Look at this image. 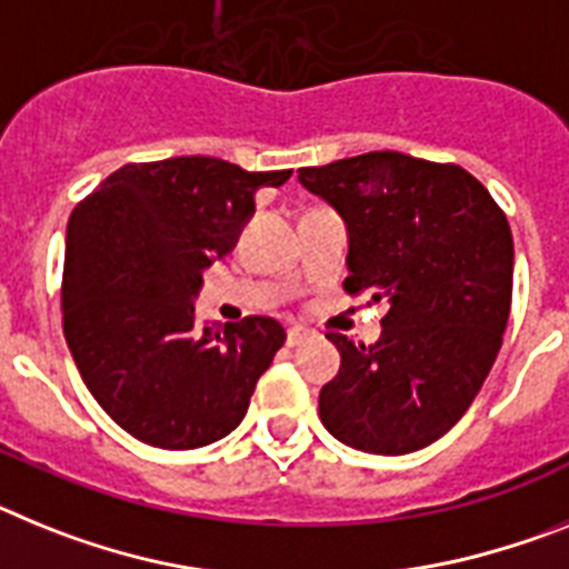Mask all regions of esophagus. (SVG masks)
<instances>
[{
  "instance_id": "1",
  "label": "esophagus",
  "mask_w": 569,
  "mask_h": 569,
  "mask_svg": "<svg viewBox=\"0 0 569 569\" xmlns=\"http://www.w3.org/2000/svg\"><path fill=\"white\" fill-rule=\"evenodd\" d=\"M312 338V332L309 329H303V326H291L289 332H286V346H300L303 340Z\"/></svg>"
}]
</instances>
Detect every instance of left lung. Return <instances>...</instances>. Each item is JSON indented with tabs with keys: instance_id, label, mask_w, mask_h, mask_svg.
<instances>
[{
	"instance_id": "8db88e82",
	"label": "left lung",
	"mask_w": 569,
	"mask_h": 569,
	"mask_svg": "<svg viewBox=\"0 0 569 569\" xmlns=\"http://www.w3.org/2000/svg\"><path fill=\"white\" fill-rule=\"evenodd\" d=\"M349 234V295L387 300L372 346L326 335L340 369L318 412L346 447L407 456L461 421L501 349L512 303V231L490 191L452 162L401 151L300 168Z\"/></svg>"
}]
</instances>
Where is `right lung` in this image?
I'll return each mask as SVG.
<instances>
[{"instance_id":"obj_1","label":"right lung","mask_w":569,"mask_h":569,"mask_svg":"<svg viewBox=\"0 0 569 569\" xmlns=\"http://www.w3.org/2000/svg\"><path fill=\"white\" fill-rule=\"evenodd\" d=\"M291 171H243L217 157L128 162L73 209L62 326L79 375L137 441L214 443L246 418L283 346L278 320L197 326L202 271L229 254L257 189Z\"/></svg>"}]
</instances>
